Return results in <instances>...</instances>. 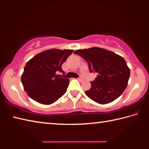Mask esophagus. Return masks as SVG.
Instances as JSON below:
<instances>
[{"mask_svg":"<svg viewBox=\"0 0 149 149\" xmlns=\"http://www.w3.org/2000/svg\"><path fill=\"white\" fill-rule=\"evenodd\" d=\"M78 80L80 81H83L84 80V78H81V77H80V78H78Z\"/></svg>","mask_w":149,"mask_h":149,"instance_id":"1","label":"esophagus"}]
</instances>
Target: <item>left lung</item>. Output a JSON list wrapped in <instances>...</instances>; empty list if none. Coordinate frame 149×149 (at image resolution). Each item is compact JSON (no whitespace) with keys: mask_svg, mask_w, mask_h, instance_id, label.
<instances>
[{"mask_svg":"<svg viewBox=\"0 0 149 149\" xmlns=\"http://www.w3.org/2000/svg\"><path fill=\"white\" fill-rule=\"evenodd\" d=\"M74 54L87 62L90 72H97L95 80L85 94L99 104L110 103L116 100L126 88L130 69L124 58L103 48L93 47L78 49Z\"/></svg>","mask_w":149,"mask_h":149,"instance_id":"obj_1","label":"left lung"}]
</instances>
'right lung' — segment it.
Here are the masks:
<instances>
[{
  "label": "right lung",
  "mask_w": 149,
  "mask_h": 149,
  "mask_svg": "<svg viewBox=\"0 0 149 149\" xmlns=\"http://www.w3.org/2000/svg\"><path fill=\"white\" fill-rule=\"evenodd\" d=\"M72 52V49H48L27 62L21 80L30 97L39 103L50 104L65 93L69 80L60 78L57 73L64 74L62 65Z\"/></svg>",
  "instance_id": "1"
}]
</instances>
